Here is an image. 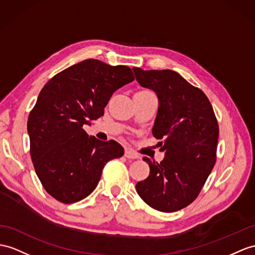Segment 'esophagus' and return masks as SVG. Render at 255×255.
Here are the masks:
<instances>
[{
    "label": "esophagus",
    "instance_id": "1",
    "mask_svg": "<svg viewBox=\"0 0 255 255\" xmlns=\"http://www.w3.org/2000/svg\"><path fill=\"white\" fill-rule=\"evenodd\" d=\"M124 156L128 159H138L139 156L135 151L131 150V149H127L126 152H124Z\"/></svg>",
    "mask_w": 255,
    "mask_h": 255
}]
</instances>
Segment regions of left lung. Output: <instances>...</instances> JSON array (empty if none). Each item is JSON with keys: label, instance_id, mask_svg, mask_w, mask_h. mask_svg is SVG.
Returning a JSON list of instances; mask_svg holds the SVG:
<instances>
[{"label": "left lung", "instance_id": "1", "mask_svg": "<svg viewBox=\"0 0 255 255\" xmlns=\"http://www.w3.org/2000/svg\"><path fill=\"white\" fill-rule=\"evenodd\" d=\"M137 82L157 93L159 109L152 135L162 138L160 163L136 184L139 197L161 212H175L196 200L216 161L219 123L207 95L172 70L133 68Z\"/></svg>", "mask_w": 255, "mask_h": 255}]
</instances>
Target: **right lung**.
Segmentation results:
<instances>
[{
  "label": "right lung",
  "instance_id": "add662e5",
  "mask_svg": "<svg viewBox=\"0 0 255 255\" xmlns=\"http://www.w3.org/2000/svg\"><path fill=\"white\" fill-rule=\"evenodd\" d=\"M134 80L131 68L86 59L54 76L28 118L30 156L44 189L74 203L96 188L108 161L123 156L115 140L89 137L84 124L104 115L111 95Z\"/></svg>",
  "mask_w": 255,
  "mask_h": 255
}]
</instances>
